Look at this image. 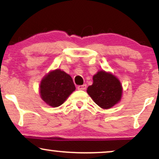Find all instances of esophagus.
I'll return each mask as SVG.
<instances>
[{
  "instance_id": "1",
  "label": "esophagus",
  "mask_w": 159,
  "mask_h": 159,
  "mask_svg": "<svg viewBox=\"0 0 159 159\" xmlns=\"http://www.w3.org/2000/svg\"><path fill=\"white\" fill-rule=\"evenodd\" d=\"M87 88V85L86 84H83V85H78V90H84Z\"/></svg>"
}]
</instances>
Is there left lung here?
<instances>
[{"label":"left lung","instance_id":"obj_1","mask_svg":"<svg viewBox=\"0 0 159 159\" xmlns=\"http://www.w3.org/2000/svg\"><path fill=\"white\" fill-rule=\"evenodd\" d=\"M93 83L87 88V93L102 108H111L119 102L122 96V85L112 74L99 71L93 78Z\"/></svg>","mask_w":159,"mask_h":159}]
</instances>
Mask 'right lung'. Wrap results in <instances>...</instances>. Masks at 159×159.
<instances>
[{
    "label": "right lung",
    "mask_w": 159,
    "mask_h": 159,
    "mask_svg": "<svg viewBox=\"0 0 159 159\" xmlns=\"http://www.w3.org/2000/svg\"><path fill=\"white\" fill-rule=\"evenodd\" d=\"M75 90L72 78L60 69L49 72L40 84V96L45 103L58 107Z\"/></svg>",
    "instance_id": "obj_1"
}]
</instances>
